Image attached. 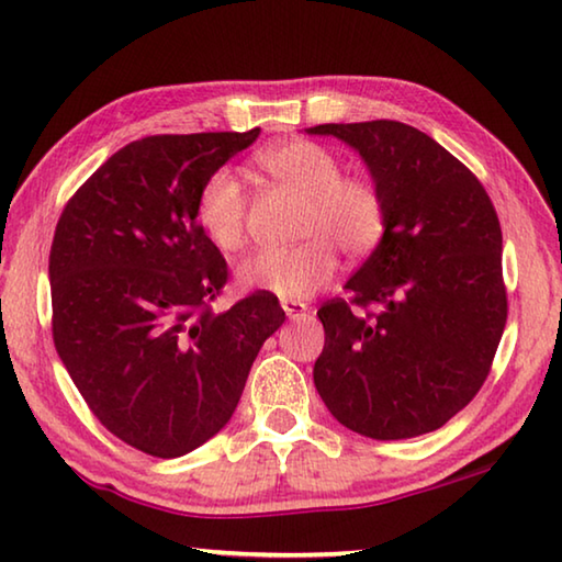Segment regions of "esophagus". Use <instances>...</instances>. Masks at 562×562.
Segmentation results:
<instances>
[{"mask_svg":"<svg viewBox=\"0 0 562 562\" xmlns=\"http://www.w3.org/2000/svg\"><path fill=\"white\" fill-rule=\"evenodd\" d=\"M282 310H284V315H288L292 322L294 319H304V317L310 315L307 304L297 302V300H282Z\"/></svg>","mask_w":562,"mask_h":562,"instance_id":"34e87169","label":"esophagus"}]
</instances>
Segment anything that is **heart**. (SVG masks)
Segmentation results:
<instances>
[{
	"label": "heart",
	"instance_id": "obj_1",
	"mask_svg": "<svg viewBox=\"0 0 562 562\" xmlns=\"http://www.w3.org/2000/svg\"><path fill=\"white\" fill-rule=\"evenodd\" d=\"M260 168L304 198L300 237L294 247H268L237 265L245 290L304 300L331 282L337 252L367 258L386 231V203L374 180L341 176L339 158L312 140H288L258 156ZM245 188L231 168H215L198 190L195 217L203 233L221 247L237 250L245 237Z\"/></svg>",
	"mask_w": 562,
	"mask_h": 562
}]
</instances>
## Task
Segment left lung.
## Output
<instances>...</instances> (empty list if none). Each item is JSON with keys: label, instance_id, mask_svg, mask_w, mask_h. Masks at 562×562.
<instances>
[{"label": "left lung", "instance_id": "obj_1", "mask_svg": "<svg viewBox=\"0 0 562 562\" xmlns=\"http://www.w3.org/2000/svg\"><path fill=\"white\" fill-rule=\"evenodd\" d=\"M382 190L386 231L347 280L355 315L329 300L315 386L341 426L376 441L441 429L479 394L508 317L501 223L469 168L398 121L322 123Z\"/></svg>", "mask_w": 562, "mask_h": 562}]
</instances>
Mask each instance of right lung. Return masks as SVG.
<instances>
[{
  "label": "right lung",
  "instance_id": "1",
  "mask_svg": "<svg viewBox=\"0 0 562 562\" xmlns=\"http://www.w3.org/2000/svg\"><path fill=\"white\" fill-rule=\"evenodd\" d=\"M245 133L148 136L76 190L56 223L54 345L83 402L133 449L178 459L231 422L284 312L255 292L215 315L227 265L195 217L198 190Z\"/></svg>",
  "mask_w": 562,
  "mask_h": 562
}]
</instances>
